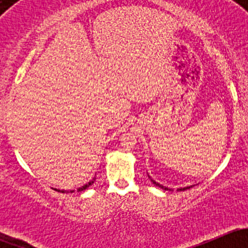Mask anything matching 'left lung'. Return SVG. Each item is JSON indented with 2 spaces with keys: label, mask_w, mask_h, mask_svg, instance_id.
Wrapping results in <instances>:
<instances>
[{
  "label": "left lung",
  "mask_w": 248,
  "mask_h": 248,
  "mask_svg": "<svg viewBox=\"0 0 248 248\" xmlns=\"http://www.w3.org/2000/svg\"><path fill=\"white\" fill-rule=\"evenodd\" d=\"M151 181H152V184H154V185H156V186H158V187H161V188H163V189H169L168 187H164V186H162V185H159L158 182H156V181H155V180H152V179H151ZM189 187H192V186H188V187H184V188H179V189H177V191H185V189L189 188ZM169 191H170V189H169Z\"/></svg>",
  "instance_id": "8db88e82"
}]
</instances>
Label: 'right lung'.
<instances>
[{
  "mask_svg": "<svg viewBox=\"0 0 248 248\" xmlns=\"http://www.w3.org/2000/svg\"><path fill=\"white\" fill-rule=\"evenodd\" d=\"M94 180H96V177H93V179H92L91 181H90V182H87V184H86V185H84V186L79 187V188H78V192H81V191H84V189H86L87 187H90V186H91V185L93 184V182H94ZM59 192H62V193H63L64 191H60V189H59ZM72 192H74V191H71V193H72Z\"/></svg>",
  "mask_w": 248,
  "mask_h": 248,
  "instance_id": "obj_1",
  "label": "right lung"
}]
</instances>
